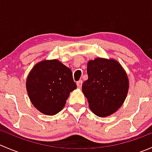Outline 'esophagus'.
<instances>
[{"label": "esophagus", "mask_w": 152, "mask_h": 152, "mask_svg": "<svg viewBox=\"0 0 152 152\" xmlns=\"http://www.w3.org/2000/svg\"><path fill=\"white\" fill-rule=\"evenodd\" d=\"M82 83H83L82 80H79V81H78L77 82H76V85H77L78 88H81V87H82Z\"/></svg>", "instance_id": "34e87169"}]
</instances>
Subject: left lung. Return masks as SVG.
Returning a JSON list of instances; mask_svg holds the SVG:
<instances>
[{
    "label": "left lung",
    "instance_id": "8db88e82",
    "mask_svg": "<svg viewBox=\"0 0 152 152\" xmlns=\"http://www.w3.org/2000/svg\"><path fill=\"white\" fill-rule=\"evenodd\" d=\"M87 72L82 92L89 107L99 117L111 115L127 96L129 82L125 70L115 59L98 57L88 61Z\"/></svg>",
    "mask_w": 152,
    "mask_h": 152
}]
</instances>
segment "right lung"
<instances>
[{
  "mask_svg": "<svg viewBox=\"0 0 152 152\" xmlns=\"http://www.w3.org/2000/svg\"><path fill=\"white\" fill-rule=\"evenodd\" d=\"M26 87L34 107L47 115L60 112L70 92L77 87L71 70L58 59L37 62L29 72Z\"/></svg>",
  "mask_w": 152,
  "mask_h": 152,
  "instance_id": "add662e5",
  "label": "right lung"
}]
</instances>
